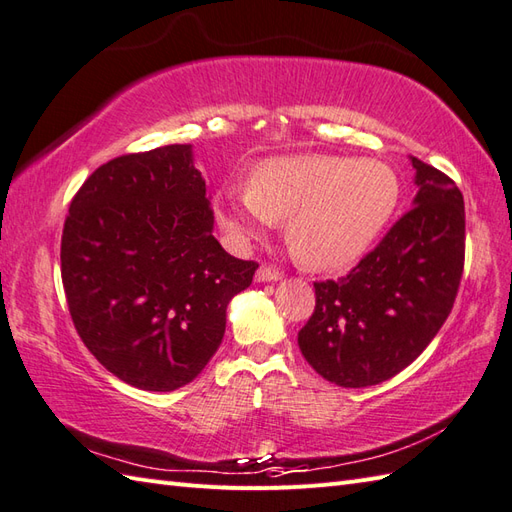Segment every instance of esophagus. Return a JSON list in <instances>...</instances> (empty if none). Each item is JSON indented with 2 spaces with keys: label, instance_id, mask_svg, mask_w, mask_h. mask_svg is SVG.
<instances>
[{
  "label": "esophagus",
  "instance_id": "obj_1",
  "mask_svg": "<svg viewBox=\"0 0 512 512\" xmlns=\"http://www.w3.org/2000/svg\"><path fill=\"white\" fill-rule=\"evenodd\" d=\"M281 279V272L270 268V266H259L255 272V281L259 283H268V281H279Z\"/></svg>",
  "mask_w": 512,
  "mask_h": 512
}]
</instances>
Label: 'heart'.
<instances>
[{"mask_svg":"<svg viewBox=\"0 0 512 512\" xmlns=\"http://www.w3.org/2000/svg\"><path fill=\"white\" fill-rule=\"evenodd\" d=\"M399 178L382 161L292 154L261 161L248 187L222 189L216 213L235 244L285 220V240L307 268L358 261L399 205Z\"/></svg>","mask_w":512,"mask_h":512,"instance_id":"obj_1","label":"heart"}]
</instances>
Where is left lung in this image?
<instances>
[{
	"label": "left lung",
	"instance_id": "8db88e82",
	"mask_svg": "<svg viewBox=\"0 0 512 512\" xmlns=\"http://www.w3.org/2000/svg\"><path fill=\"white\" fill-rule=\"evenodd\" d=\"M419 192L347 277L316 281L299 331L303 358L327 382L364 388L419 358L454 307L465 266V200L447 174L410 157Z\"/></svg>",
	"mask_w": 512,
	"mask_h": 512
}]
</instances>
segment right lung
<instances>
[{"label":"right lung","instance_id":"right-lung-1","mask_svg":"<svg viewBox=\"0 0 512 512\" xmlns=\"http://www.w3.org/2000/svg\"><path fill=\"white\" fill-rule=\"evenodd\" d=\"M192 146L122 154L74 196L61 277L78 336L106 371L152 392L192 382L218 351L227 305L259 264L213 237Z\"/></svg>","mask_w":512,"mask_h":512}]
</instances>
